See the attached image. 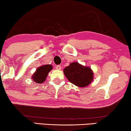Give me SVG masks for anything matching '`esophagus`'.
Returning a JSON list of instances; mask_svg holds the SVG:
<instances>
[{"instance_id": "esophagus-1", "label": "esophagus", "mask_w": 131, "mask_h": 131, "mask_svg": "<svg viewBox=\"0 0 131 131\" xmlns=\"http://www.w3.org/2000/svg\"><path fill=\"white\" fill-rule=\"evenodd\" d=\"M56 69L57 70H60L61 69V67L60 66H56Z\"/></svg>"}]
</instances>
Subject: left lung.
I'll use <instances>...</instances> for the list:
<instances>
[{
    "mask_svg": "<svg viewBox=\"0 0 131 131\" xmlns=\"http://www.w3.org/2000/svg\"><path fill=\"white\" fill-rule=\"evenodd\" d=\"M63 72L67 80L78 87H86L93 80V72L91 67L76 61L70 63Z\"/></svg>",
    "mask_w": 131,
    "mask_h": 131,
    "instance_id": "left-lung-1",
    "label": "left lung"
}]
</instances>
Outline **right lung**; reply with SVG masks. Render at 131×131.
<instances>
[{"label":"right lung","mask_w":131,"mask_h":131,"mask_svg":"<svg viewBox=\"0 0 131 131\" xmlns=\"http://www.w3.org/2000/svg\"><path fill=\"white\" fill-rule=\"evenodd\" d=\"M53 69V66L51 64L42 65L37 68L36 71L32 76V80L35 83H42L46 81L49 72Z\"/></svg>","instance_id":"right-lung-1"}]
</instances>
